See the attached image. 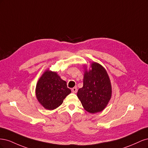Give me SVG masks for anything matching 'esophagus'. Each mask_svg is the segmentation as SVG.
Listing matches in <instances>:
<instances>
[{
  "instance_id": "34e87169",
  "label": "esophagus",
  "mask_w": 148,
  "mask_h": 148,
  "mask_svg": "<svg viewBox=\"0 0 148 148\" xmlns=\"http://www.w3.org/2000/svg\"><path fill=\"white\" fill-rule=\"evenodd\" d=\"M71 91H72L73 93H76L77 92V87H74L73 88L71 89Z\"/></svg>"
}]
</instances>
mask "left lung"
Segmentation results:
<instances>
[{
    "mask_svg": "<svg viewBox=\"0 0 148 148\" xmlns=\"http://www.w3.org/2000/svg\"><path fill=\"white\" fill-rule=\"evenodd\" d=\"M83 86L77 96L84 110L95 114L104 110L112 97L111 82L106 70L97 62H92L88 70L84 65Z\"/></svg>",
    "mask_w": 148,
    "mask_h": 148,
    "instance_id": "left-lung-1",
    "label": "left lung"
}]
</instances>
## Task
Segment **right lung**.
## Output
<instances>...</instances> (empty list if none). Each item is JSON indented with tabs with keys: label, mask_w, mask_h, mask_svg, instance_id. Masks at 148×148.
I'll use <instances>...</instances> for the list:
<instances>
[{
	"label": "right lung",
	"mask_w": 148,
	"mask_h": 148,
	"mask_svg": "<svg viewBox=\"0 0 148 148\" xmlns=\"http://www.w3.org/2000/svg\"><path fill=\"white\" fill-rule=\"evenodd\" d=\"M71 92L66 82L56 71L49 69L39 78L36 87V96L39 104L47 110H53L59 107L64 99Z\"/></svg>",
	"instance_id": "right-lung-1"
}]
</instances>
